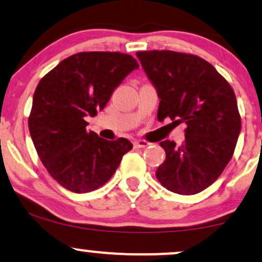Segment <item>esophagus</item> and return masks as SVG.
<instances>
[{
	"mask_svg": "<svg viewBox=\"0 0 262 262\" xmlns=\"http://www.w3.org/2000/svg\"><path fill=\"white\" fill-rule=\"evenodd\" d=\"M150 143L146 140H135L134 141V146L135 148H146V146H149Z\"/></svg>",
	"mask_w": 262,
	"mask_h": 262,
	"instance_id": "1",
	"label": "esophagus"
}]
</instances>
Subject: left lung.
<instances>
[{
  "label": "left lung",
  "mask_w": 262,
  "mask_h": 262,
  "mask_svg": "<svg viewBox=\"0 0 262 262\" xmlns=\"http://www.w3.org/2000/svg\"><path fill=\"white\" fill-rule=\"evenodd\" d=\"M137 56L160 100L159 121L169 117L187 124L182 145L160 143L166 158L156 177L171 192L196 194L221 176L233 156L242 129L235 93L200 56L170 50Z\"/></svg>",
  "instance_id": "left-lung-1"
}]
</instances>
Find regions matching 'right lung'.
<instances>
[{"instance_id": "1", "label": "right lung", "mask_w": 262, "mask_h": 262, "mask_svg": "<svg viewBox=\"0 0 262 262\" xmlns=\"http://www.w3.org/2000/svg\"><path fill=\"white\" fill-rule=\"evenodd\" d=\"M139 68L128 54L89 52L62 60L35 89L28 125L48 172L62 187L86 193L104 185L133 148L86 129V117L106 107L114 90Z\"/></svg>"}]
</instances>
